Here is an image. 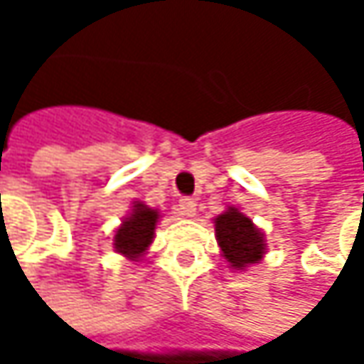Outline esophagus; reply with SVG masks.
Here are the masks:
<instances>
[{
	"instance_id": "1",
	"label": "esophagus",
	"mask_w": 364,
	"mask_h": 364,
	"mask_svg": "<svg viewBox=\"0 0 364 364\" xmlns=\"http://www.w3.org/2000/svg\"><path fill=\"white\" fill-rule=\"evenodd\" d=\"M179 213H181L183 217H193L196 215V202L191 198L179 200Z\"/></svg>"
}]
</instances>
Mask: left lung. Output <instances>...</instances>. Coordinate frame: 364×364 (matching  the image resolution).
<instances>
[{"label":"left lung","instance_id":"left-lung-1","mask_svg":"<svg viewBox=\"0 0 364 364\" xmlns=\"http://www.w3.org/2000/svg\"><path fill=\"white\" fill-rule=\"evenodd\" d=\"M215 234L223 257L234 269H245L253 263H259L265 253L261 230L255 228L253 221L234 206H230L223 215L215 219Z\"/></svg>","mask_w":364,"mask_h":364}]
</instances>
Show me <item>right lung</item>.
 <instances>
[{
  "instance_id": "right-lung-1",
  "label": "right lung",
  "mask_w": 364,
  "mask_h": 364,
  "mask_svg": "<svg viewBox=\"0 0 364 364\" xmlns=\"http://www.w3.org/2000/svg\"><path fill=\"white\" fill-rule=\"evenodd\" d=\"M158 210L145 206L143 202H136L132 206V213L124 219L119 230L113 236V249L128 259H139L147 251V247L154 240L156 223H158Z\"/></svg>"
}]
</instances>
